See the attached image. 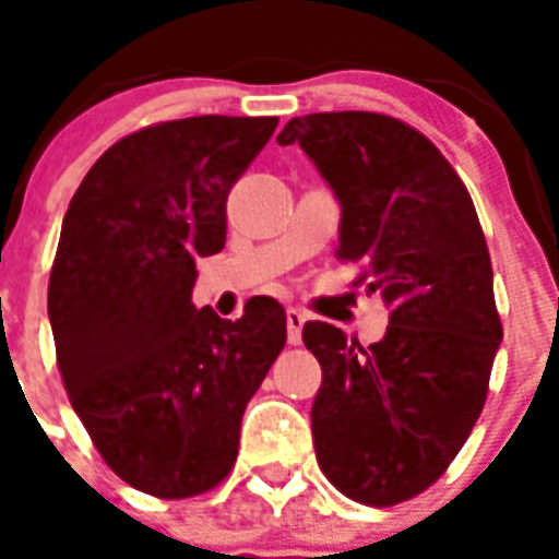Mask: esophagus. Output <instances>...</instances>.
I'll return each mask as SVG.
<instances>
[{
	"mask_svg": "<svg viewBox=\"0 0 559 559\" xmlns=\"http://www.w3.org/2000/svg\"><path fill=\"white\" fill-rule=\"evenodd\" d=\"M308 322V313L299 308L285 310V324H288V344H302V328Z\"/></svg>",
	"mask_w": 559,
	"mask_h": 559,
	"instance_id": "obj_1",
	"label": "esophagus"
}]
</instances>
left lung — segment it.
I'll list each match as a JSON object with an SVG mask.
<instances>
[{"label":"left lung","instance_id":"obj_1","mask_svg":"<svg viewBox=\"0 0 559 559\" xmlns=\"http://www.w3.org/2000/svg\"><path fill=\"white\" fill-rule=\"evenodd\" d=\"M276 142H296L328 181L338 257L389 308L386 335L369 347L305 324L322 364L316 459L347 498L392 507L431 487L471 437L501 347L476 206L445 156L386 114H305Z\"/></svg>","mask_w":559,"mask_h":559}]
</instances>
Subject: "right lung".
Returning a JSON list of instances; mask_svg holds the SVG:
<instances>
[{
    "instance_id": "obj_1",
    "label": "right lung",
    "mask_w": 559,
    "mask_h": 559,
    "mask_svg": "<svg viewBox=\"0 0 559 559\" xmlns=\"http://www.w3.org/2000/svg\"><path fill=\"white\" fill-rule=\"evenodd\" d=\"M276 117H187L108 147L63 215L47 310L69 403L122 481L190 498L224 481L240 419L285 347L254 296L229 322L192 305L226 243V195Z\"/></svg>"
}]
</instances>
